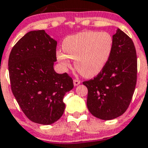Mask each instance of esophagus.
I'll return each instance as SVG.
<instances>
[{
    "mask_svg": "<svg viewBox=\"0 0 148 148\" xmlns=\"http://www.w3.org/2000/svg\"><path fill=\"white\" fill-rule=\"evenodd\" d=\"M79 83H80V81H79V79H74V86H78Z\"/></svg>",
    "mask_w": 148,
    "mask_h": 148,
    "instance_id": "esophagus-1",
    "label": "esophagus"
}]
</instances>
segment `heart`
<instances>
[{
    "label": "heart",
    "instance_id": "heart-1",
    "mask_svg": "<svg viewBox=\"0 0 148 148\" xmlns=\"http://www.w3.org/2000/svg\"><path fill=\"white\" fill-rule=\"evenodd\" d=\"M62 51L56 56L64 69L71 66L69 60H75V68L86 77H93L107 64L113 49V38L109 33L85 31L67 37Z\"/></svg>",
    "mask_w": 148,
    "mask_h": 148
}]
</instances>
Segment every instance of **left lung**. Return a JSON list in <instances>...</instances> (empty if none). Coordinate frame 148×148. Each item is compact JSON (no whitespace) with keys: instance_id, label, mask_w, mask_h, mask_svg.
Instances as JSON below:
<instances>
[{"instance_id":"left-lung-1","label":"left lung","mask_w":148,"mask_h":148,"mask_svg":"<svg viewBox=\"0 0 148 148\" xmlns=\"http://www.w3.org/2000/svg\"><path fill=\"white\" fill-rule=\"evenodd\" d=\"M112 38V52L104 69L94 79L83 83L88 88V110L102 120H112L125 112L137 80V56L133 42L120 29Z\"/></svg>"}]
</instances>
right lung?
I'll list each match as a JSON object with an SVG mask.
<instances>
[{
    "label": "right lung",
    "mask_w": 148,
    "mask_h": 148,
    "mask_svg": "<svg viewBox=\"0 0 148 148\" xmlns=\"http://www.w3.org/2000/svg\"><path fill=\"white\" fill-rule=\"evenodd\" d=\"M56 45L43 29L29 31L14 45L9 57L14 97L29 120L44 125L61 118L64 96L74 88L69 74L53 69Z\"/></svg>",
    "instance_id": "add662e5"
}]
</instances>
